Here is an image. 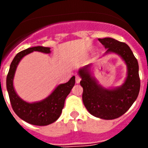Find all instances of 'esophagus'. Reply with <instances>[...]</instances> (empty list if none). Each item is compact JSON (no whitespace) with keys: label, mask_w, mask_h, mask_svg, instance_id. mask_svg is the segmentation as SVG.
I'll use <instances>...</instances> for the list:
<instances>
[{"label":"esophagus","mask_w":148,"mask_h":148,"mask_svg":"<svg viewBox=\"0 0 148 148\" xmlns=\"http://www.w3.org/2000/svg\"><path fill=\"white\" fill-rule=\"evenodd\" d=\"M80 81H81L80 77L78 76V75H76V76H75V82H76V84L79 83V82H80Z\"/></svg>","instance_id":"esophagus-1"}]
</instances>
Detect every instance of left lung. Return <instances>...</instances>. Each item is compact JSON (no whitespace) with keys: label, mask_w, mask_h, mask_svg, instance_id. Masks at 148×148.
Returning <instances> with one entry per match:
<instances>
[{"label":"left lung","mask_w":148,"mask_h":148,"mask_svg":"<svg viewBox=\"0 0 148 148\" xmlns=\"http://www.w3.org/2000/svg\"><path fill=\"white\" fill-rule=\"evenodd\" d=\"M107 49L105 55L116 53L125 62L127 69L125 82L120 87L107 89L99 84L90 66L80 69V84L83 87L82 100L89 113L97 118L110 120L125 114L138 97L140 90L138 64L129 46L111 38H99Z\"/></svg>","instance_id":"1"}]
</instances>
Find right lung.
<instances>
[{"label": "right lung", "mask_w": 148, "mask_h": 148, "mask_svg": "<svg viewBox=\"0 0 148 148\" xmlns=\"http://www.w3.org/2000/svg\"><path fill=\"white\" fill-rule=\"evenodd\" d=\"M34 51L44 53H50L51 52L49 47L38 46L18 53L10 64V70L6 77V89L12 108L19 118L31 125L45 126L55 122L59 118L64 106L65 99L75 85V78L73 76L68 82L57 86L53 92L44 100L33 103L23 101L15 92L13 86V79L17 66L21 60Z\"/></svg>", "instance_id": "add662e5"}]
</instances>
